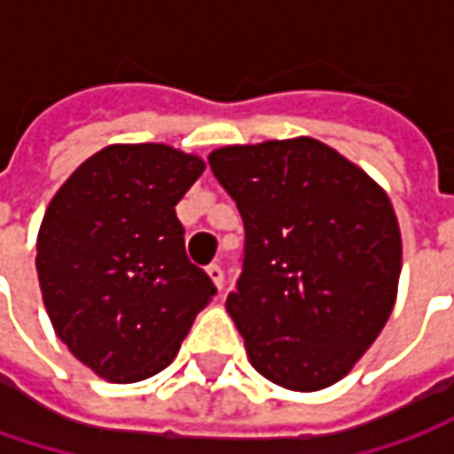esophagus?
<instances>
[{
  "label": "esophagus",
  "mask_w": 454,
  "mask_h": 454,
  "mask_svg": "<svg viewBox=\"0 0 454 454\" xmlns=\"http://www.w3.org/2000/svg\"><path fill=\"white\" fill-rule=\"evenodd\" d=\"M207 276L213 278V284H215L218 289H223V268H221L218 262H213V265H207Z\"/></svg>",
  "instance_id": "esophagus-1"
}]
</instances>
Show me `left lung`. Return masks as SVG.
<instances>
[{
    "instance_id": "left-lung-1",
    "label": "left lung",
    "mask_w": 454,
    "mask_h": 454,
    "mask_svg": "<svg viewBox=\"0 0 454 454\" xmlns=\"http://www.w3.org/2000/svg\"><path fill=\"white\" fill-rule=\"evenodd\" d=\"M210 170L244 221L226 310L268 381L316 392L381 333L403 268L389 197L316 138L223 146Z\"/></svg>"
}]
</instances>
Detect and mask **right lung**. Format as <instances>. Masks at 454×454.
Here are the masks:
<instances>
[{"label":"right lung","mask_w":454,"mask_h":454,"mask_svg":"<svg viewBox=\"0 0 454 454\" xmlns=\"http://www.w3.org/2000/svg\"><path fill=\"white\" fill-rule=\"evenodd\" d=\"M205 162L165 144L89 157L49 202L36 244L46 313L67 349L107 381L160 373L218 294L186 257L178 200Z\"/></svg>","instance_id":"add662e5"}]
</instances>
